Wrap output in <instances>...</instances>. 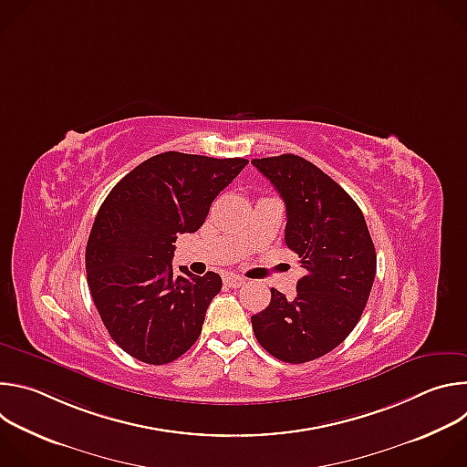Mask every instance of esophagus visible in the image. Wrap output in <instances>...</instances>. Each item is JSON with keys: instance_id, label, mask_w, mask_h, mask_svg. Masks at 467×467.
<instances>
[{"instance_id": "obj_1", "label": "esophagus", "mask_w": 467, "mask_h": 467, "mask_svg": "<svg viewBox=\"0 0 467 467\" xmlns=\"http://www.w3.org/2000/svg\"><path fill=\"white\" fill-rule=\"evenodd\" d=\"M225 285L227 286H231V288H240V286H244L245 285V279L244 277H240V275H225Z\"/></svg>"}]
</instances>
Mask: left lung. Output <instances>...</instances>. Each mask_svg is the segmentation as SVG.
I'll list each match as a JSON object with an SVG mask.
<instances>
[{
    "label": "left lung",
    "mask_w": 467,
    "mask_h": 467,
    "mask_svg": "<svg viewBox=\"0 0 467 467\" xmlns=\"http://www.w3.org/2000/svg\"><path fill=\"white\" fill-rule=\"evenodd\" d=\"M251 164L281 193L285 240L306 270L294 299L272 288L270 305L251 316L253 332L275 358L310 362L357 327L377 272L375 245L353 197L312 162L286 153Z\"/></svg>",
    "instance_id": "1"
}]
</instances>
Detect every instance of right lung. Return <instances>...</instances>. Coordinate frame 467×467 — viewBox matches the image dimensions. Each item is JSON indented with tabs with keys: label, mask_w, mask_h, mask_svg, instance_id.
Returning <instances> with one entry per match:
<instances>
[{
	"label": "right lung",
	"mask_w": 467,
	"mask_h": 467,
	"mask_svg": "<svg viewBox=\"0 0 467 467\" xmlns=\"http://www.w3.org/2000/svg\"><path fill=\"white\" fill-rule=\"evenodd\" d=\"M245 159L166 151L129 171L107 195L87 244V279L110 338L140 362L162 366L202 335L222 277L173 272L175 240L205 223L216 195Z\"/></svg>",
	"instance_id": "add662e5"
}]
</instances>
